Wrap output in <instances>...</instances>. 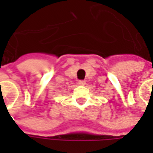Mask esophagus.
Returning <instances> with one entry per match:
<instances>
[{
	"mask_svg": "<svg viewBox=\"0 0 153 153\" xmlns=\"http://www.w3.org/2000/svg\"><path fill=\"white\" fill-rule=\"evenodd\" d=\"M86 82L85 81H83V80H80V81H78V84L79 85H85Z\"/></svg>",
	"mask_w": 153,
	"mask_h": 153,
	"instance_id": "1",
	"label": "esophagus"
}]
</instances>
